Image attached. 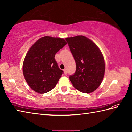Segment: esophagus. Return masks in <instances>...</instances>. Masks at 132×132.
Masks as SVG:
<instances>
[{"label": "esophagus", "mask_w": 132, "mask_h": 132, "mask_svg": "<svg viewBox=\"0 0 132 132\" xmlns=\"http://www.w3.org/2000/svg\"><path fill=\"white\" fill-rule=\"evenodd\" d=\"M63 71H64V73H65V74H67V71H66V69L63 70Z\"/></svg>", "instance_id": "1"}]
</instances>
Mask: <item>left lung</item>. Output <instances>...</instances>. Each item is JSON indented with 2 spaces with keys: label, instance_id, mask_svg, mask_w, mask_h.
<instances>
[{
  "label": "left lung",
  "instance_id": "left-lung-1",
  "mask_svg": "<svg viewBox=\"0 0 132 132\" xmlns=\"http://www.w3.org/2000/svg\"><path fill=\"white\" fill-rule=\"evenodd\" d=\"M66 40L76 66L75 72L69 76L70 80L79 91L92 92L98 88L105 75L102 53L94 43L82 35L66 38Z\"/></svg>",
  "mask_w": 132,
  "mask_h": 132
}]
</instances>
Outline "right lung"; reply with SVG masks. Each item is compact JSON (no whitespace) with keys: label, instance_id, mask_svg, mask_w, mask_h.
Masks as SVG:
<instances>
[{"label":"right lung","instance_id":"add662e5","mask_svg":"<svg viewBox=\"0 0 132 132\" xmlns=\"http://www.w3.org/2000/svg\"><path fill=\"white\" fill-rule=\"evenodd\" d=\"M63 39L44 36L30 48L23 63V73L27 84L39 93L48 92L56 87L63 71L55 55L66 44Z\"/></svg>","mask_w":132,"mask_h":132}]
</instances>
